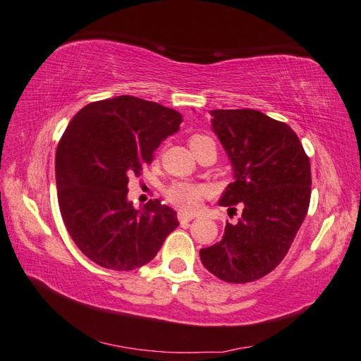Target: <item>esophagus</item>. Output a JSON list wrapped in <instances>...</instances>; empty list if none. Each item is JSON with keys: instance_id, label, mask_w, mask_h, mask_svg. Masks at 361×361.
<instances>
[{"instance_id": "obj_1", "label": "esophagus", "mask_w": 361, "mask_h": 361, "mask_svg": "<svg viewBox=\"0 0 361 361\" xmlns=\"http://www.w3.org/2000/svg\"><path fill=\"white\" fill-rule=\"evenodd\" d=\"M192 219H194L192 214H186V212H183V211H178V220H180L181 225L189 224V221L192 220Z\"/></svg>"}]
</instances>
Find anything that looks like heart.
<instances>
[{"label": "heart", "instance_id": "b5f03b06", "mask_svg": "<svg viewBox=\"0 0 361 361\" xmlns=\"http://www.w3.org/2000/svg\"><path fill=\"white\" fill-rule=\"evenodd\" d=\"M204 144L216 145V142L206 135H194L189 140V145L192 150L197 147H202ZM164 194H166L167 202L176 206L180 211L192 212L198 208V204H200L203 195L206 194V189L200 185H194V183L176 181V183H172V185L164 190Z\"/></svg>", "mask_w": 361, "mask_h": 361}]
</instances>
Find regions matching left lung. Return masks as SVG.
Here are the masks:
<instances>
[{"label": "left lung", "instance_id": "obj_1", "mask_svg": "<svg viewBox=\"0 0 361 361\" xmlns=\"http://www.w3.org/2000/svg\"><path fill=\"white\" fill-rule=\"evenodd\" d=\"M211 116L234 173L219 204L240 203L243 211L237 224H226L219 243L200 250V259L221 281L252 282L281 264L302 225L310 161L286 122L250 109L212 110Z\"/></svg>", "mask_w": 361, "mask_h": 361}]
</instances>
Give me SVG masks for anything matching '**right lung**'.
<instances>
[{"mask_svg": "<svg viewBox=\"0 0 361 361\" xmlns=\"http://www.w3.org/2000/svg\"><path fill=\"white\" fill-rule=\"evenodd\" d=\"M181 121L157 102L118 96L85 105L68 124L56 153L59 206L71 239L94 264L140 268L180 225L159 200L135 209L127 192L130 176L141 175Z\"/></svg>", "mask_w": 361, "mask_h": 361, "instance_id": "1", "label": "right lung"}]
</instances>
